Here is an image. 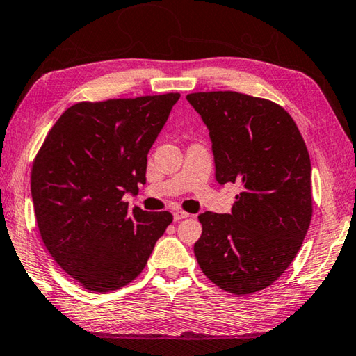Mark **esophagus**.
I'll return each instance as SVG.
<instances>
[{
    "label": "esophagus",
    "mask_w": 356,
    "mask_h": 356,
    "mask_svg": "<svg viewBox=\"0 0 356 356\" xmlns=\"http://www.w3.org/2000/svg\"><path fill=\"white\" fill-rule=\"evenodd\" d=\"M187 217H189V213L184 212V211H175V212H173V220H175V221L187 218Z\"/></svg>",
    "instance_id": "obj_1"
}]
</instances>
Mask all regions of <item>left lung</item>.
I'll return each instance as SVG.
<instances>
[{
  "mask_svg": "<svg viewBox=\"0 0 356 356\" xmlns=\"http://www.w3.org/2000/svg\"><path fill=\"white\" fill-rule=\"evenodd\" d=\"M209 130L216 179L238 184L231 213L198 216V265L221 290L251 294L296 257L312 220V164L299 129L277 104L236 91L186 96Z\"/></svg>",
  "mask_w": 356,
  "mask_h": 356,
  "instance_id": "1",
  "label": "left lung"
}]
</instances>
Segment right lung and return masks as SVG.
I'll use <instances>...</instances> for the list:
<instances>
[{
  "label": "right lung",
  "instance_id": "obj_1",
  "mask_svg": "<svg viewBox=\"0 0 356 356\" xmlns=\"http://www.w3.org/2000/svg\"><path fill=\"white\" fill-rule=\"evenodd\" d=\"M178 92L70 106L33 161L31 192L46 250L86 290L108 293L136 279L170 212L122 201L145 183L147 155Z\"/></svg>",
  "mask_w": 356,
  "mask_h": 356
}]
</instances>
